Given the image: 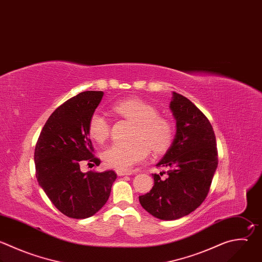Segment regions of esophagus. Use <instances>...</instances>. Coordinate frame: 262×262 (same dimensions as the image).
<instances>
[{
	"label": "esophagus",
	"instance_id": "1",
	"mask_svg": "<svg viewBox=\"0 0 262 262\" xmlns=\"http://www.w3.org/2000/svg\"><path fill=\"white\" fill-rule=\"evenodd\" d=\"M116 173L118 176H125V175H130V172H128V171H123V170H119V169H117L116 170Z\"/></svg>",
	"mask_w": 262,
	"mask_h": 262
}]
</instances>
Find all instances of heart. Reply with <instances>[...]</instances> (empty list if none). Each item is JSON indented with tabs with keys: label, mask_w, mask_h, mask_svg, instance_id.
Here are the masks:
<instances>
[{
	"label": "heart",
	"mask_w": 262,
	"mask_h": 262,
	"mask_svg": "<svg viewBox=\"0 0 262 262\" xmlns=\"http://www.w3.org/2000/svg\"><path fill=\"white\" fill-rule=\"evenodd\" d=\"M112 110L124 119L136 123L132 144H113L108 147L103 158L117 169H128L144 161L149 150L159 154L167 150L173 138L171 122L160 115L152 105L140 99H124L112 105ZM111 125L107 117L99 112L89 120V134L98 143H104L110 136Z\"/></svg>",
	"instance_id": "obj_1"
}]
</instances>
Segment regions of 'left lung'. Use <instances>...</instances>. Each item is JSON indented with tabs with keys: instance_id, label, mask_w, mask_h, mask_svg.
I'll list each match as a JSON object with an SVG mask.
<instances>
[{
	"instance_id": "left-lung-1",
	"label": "left lung",
	"mask_w": 262,
	"mask_h": 262,
	"mask_svg": "<svg viewBox=\"0 0 262 262\" xmlns=\"http://www.w3.org/2000/svg\"><path fill=\"white\" fill-rule=\"evenodd\" d=\"M169 108L177 134L156 164L166 170L152 173V189L139 196L141 206L161 220H176L198 209L210 191L218 166L216 137L205 114L177 93L172 94Z\"/></svg>"
}]
</instances>
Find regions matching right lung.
<instances>
[{"mask_svg":"<svg viewBox=\"0 0 262 262\" xmlns=\"http://www.w3.org/2000/svg\"><path fill=\"white\" fill-rule=\"evenodd\" d=\"M103 92H83L49 116L35 148L36 178L55 208L63 215L84 219L107 203L117 175L114 170L82 172L80 164L100 165L89 137V120Z\"/></svg>","mask_w":262,"mask_h":262,"instance_id":"obj_1","label":"right lung"}]
</instances>
